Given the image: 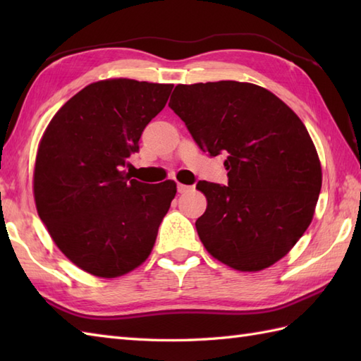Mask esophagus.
I'll return each mask as SVG.
<instances>
[{
    "label": "esophagus",
    "mask_w": 361,
    "mask_h": 361,
    "mask_svg": "<svg viewBox=\"0 0 361 361\" xmlns=\"http://www.w3.org/2000/svg\"><path fill=\"white\" fill-rule=\"evenodd\" d=\"M190 189V186L188 185H181V183H176V190H178V194H185Z\"/></svg>",
    "instance_id": "obj_1"
}]
</instances>
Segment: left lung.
<instances>
[{"mask_svg":"<svg viewBox=\"0 0 361 361\" xmlns=\"http://www.w3.org/2000/svg\"><path fill=\"white\" fill-rule=\"evenodd\" d=\"M169 106L198 147L226 157L228 186L197 183L208 200L195 221L204 248L240 271L278 262L309 228L321 190L302 121L268 90L234 80L176 85Z\"/></svg>","mask_w":361,"mask_h":361,"instance_id":"8db88e82","label":"left lung"}]
</instances>
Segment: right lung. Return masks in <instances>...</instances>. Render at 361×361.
<instances>
[{"label":"right lung","mask_w":361,"mask_h":361,"mask_svg":"<svg viewBox=\"0 0 361 361\" xmlns=\"http://www.w3.org/2000/svg\"><path fill=\"white\" fill-rule=\"evenodd\" d=\"M173 85L94 82L73 96L38 145L34 197L60 251L99 278H116L149 257L176 185H149L124 169Z\"/></svg>","instance_id":"obj_1"}]
</instances>
